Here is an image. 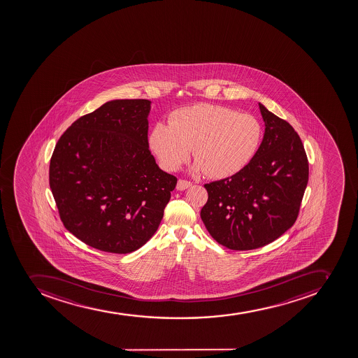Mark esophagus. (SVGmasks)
Here are the masks:
<instances>
[{
	"mask_svg": "<svg viewBox=\"0 0 358 358\" xmlns=\"http://www.w3.org/2000/svg\"><path fill=\"white\" fill-rule=\"evenodd\" d=\"M191 185H192V183L191 182H189V180H178V185H176V189L180 191L185 190V189H187V187H190Z\"/></svg>",
	"mask_w": 358,
	"mask_h": 358,
	"instance_id": "34e87169",
	"label": "esophagus"
}]
</instances>
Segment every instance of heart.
Wrapping results in <instances>:
<instances>
[{
	"mask_svg": "<svg viewBox=\"0 0 358 358\" xmlns=\"http://www.w3.org/2000/svg\"><path fill=\"white\" fill-rule=\"evenodd\" d=\"M261 141L262 126L257 117L213 104L178 108L169 124L157 122L149 134L150 148L165 169L178 171L193 150L194 171L217 180L243 171Z\"/></svg>",
	"mask_w": 358,
	"mask_h": 358,
	"instance_id": "heart-1",
	"label": "heart"
}]
</instances>
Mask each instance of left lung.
Listing matches in <instances>:
<instances>
[{
	"label": "left lung",
	"instance_id": "obj_1",
	"mask_svg": "<svg viewBox=\"0 0 358 358\" xmlns=\"http://www.w3.org/2000/svg\"><path fill=\"white\" fill-rule=\"evenodd\" d=\"M262 143L253 160L231 178L205 184L200 216L219 244L234 250L266 246L294 224L309 165L294 128L259 103Z\"/></svg>",
	"mask_w": 358,
	"mask_h": 358
}]
</instances>
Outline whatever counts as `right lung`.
Wrapping results in <instances>:
<instances>
[{
    "label": "right lung",
    "instance_id": "add662e5",
    "mask_svg": "<svg viewBox=\"0 0 358 358\" xmlns=\"http://www.w3.org/2000/svg\"><path fill=\"white\" fill-rule=\"evenodd\" d=\"M150 110L148 99L108 101L73 122L51 157L60 220L97 250L127 254L145 244L178 183L150 152Z\"/></svg>",
    "mask_w": 358,
    "mask_h": 358
}]
</instances>
